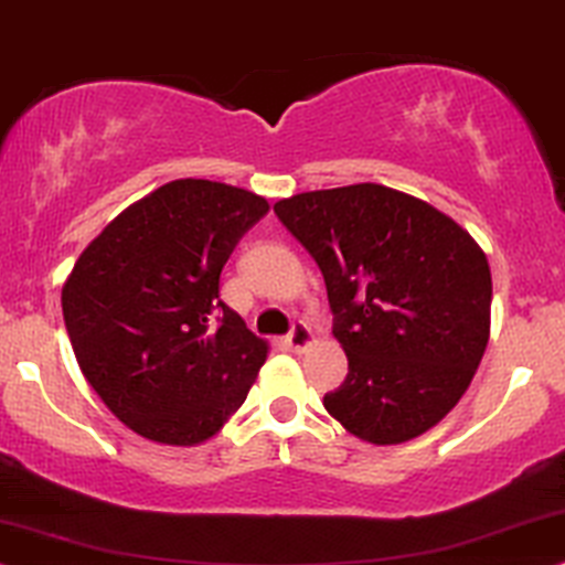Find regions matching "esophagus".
Masks as SVG:
<instances>
[{
    "instance_id": "1",
    "label": "esophagus",
    "mask_w": 565,
    "mask_h": 565,
    "mask_svg": "<svg viewBox=\"0 0 565 565\" xmlns=\"http://www.w3.org/2000/svg\"><path fill=\"white\" fill-rule=\"evenodd\" d=\"M285 343L290 345V351L301 353L309 348L311 343H315V335H311V327L306 322H294V327H290V332L285 335Z\"/></svg>"
}]
</instances>
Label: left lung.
Listing matches in <instances>:
<instances>
[{
    "label": "left lung",
    "mask_w": 565,
    "mask_h": 565,
    "mask_svg": "<svg viewBox=\"0 0 565 565\" xmlns=\"http://www.w3.org/2000/svg\"><path fill=\"white\" fill-rule=\"evenodd\" d=\"M275 214L322 269L332 335L348 356L324 408L374 445L435 427L490 338L484 250L427 201L377 183L298 193Z\"/></svg>",
    "instance_id": "obj_1"
}]
</instances>
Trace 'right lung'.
<instances>
[{"label": "right lung", "mask_w": 565, "mask_h": 565, "mask_svg": "<svg viewBox=\"0 0 565 565\" xmlns=\"http://www.w3.org/2000/svg\"><path fill=\"white\" fill-rule=\"evenodd\" d=\"M269 212L256 193L172 180L83 250L62 315L83 377L141 437L204 443L246 401L267 343L220 298V275Z\"/></svg>", "instance_id": "1"}]
</instances>
